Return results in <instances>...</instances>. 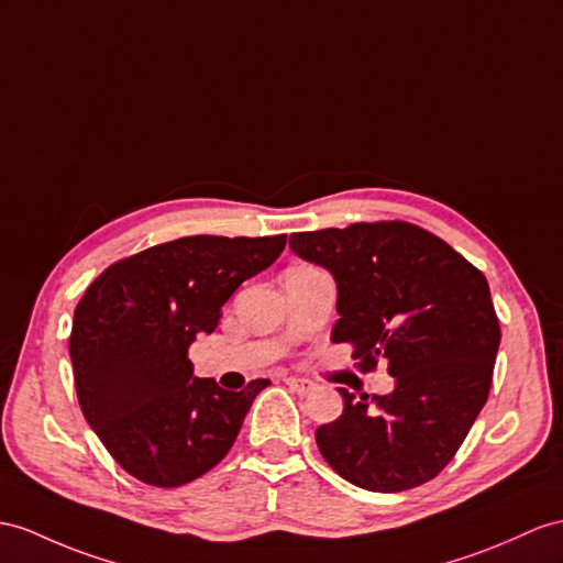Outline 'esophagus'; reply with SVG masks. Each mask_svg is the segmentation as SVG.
Masks as SVG:
<instances>
[{"label":"esophagus","instance_id":"1","mask_svg":"<svg viewBox=\"0 0 563 563\" xmlns=\"http://www.w3.org/2000/svg\"><path fill=\"white\" fill-rule=\"evenodd\" d=\"M286 387H289L291 391L296 394H310L314 389V382L310 379H300V377H286Z\"/></svg>","mask_w":563,"mask_h":563}]
</instances>
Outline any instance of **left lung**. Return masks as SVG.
<instances>
[{"instance_id":"obj_1","label":"left lung","mask_w":563,"mask_h":563,"mask_svg":"<svg viewBox=\"0 0 563 563\" xmlns=\"http://www.w3.org/2000/svg\"><path fill=\"white\" fill-rule=\"evenodd\" d=\"M291 251L332 272L334 344L363 369L385 361L391 394L344 396V413L314 432L332 468L369 492L428 483L456 456L483 410L499 351L485 274L440 236L408 222L303 231Z\"/></svg>"}]
</instances>
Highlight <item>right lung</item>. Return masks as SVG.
I'll use <instances>...</instances> for the list:
<instances>
[{
  "mask_svg": "<svg viewBox=\"0 0 563 563\" xmlns=\"http://www.w3.org/2000/svg\"><path fill=\"white\" fill-rule=\"evenodd\" d=\"M284 245L286 234L186 236L119 260L88 286L68 339L76 394L129 475L178 487L229 454L269 379L227 391L194 377L188 346L214 332L231 294Z\"/></svg>",
  "mask_w": 563,
  "mask_h": 563,
  "instance_id": "right-lung-1",
  "label": "right lung"
}]
</instances>
